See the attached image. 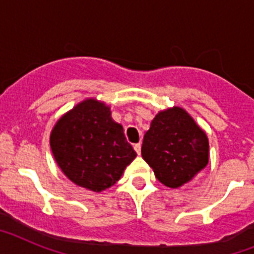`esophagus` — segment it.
<instances>
[{"label": "esophagus", "instance_id": "34e87169", "mask_svg": "<svg viewBox=\"0 0 254 254\" xmlns=\"http://www.w3.org/2000/svg\"><path fill=\"white\" fill-rule=\"evenodd\" d=\"M133 149H134V151H136L138 155H140L141 154V143H136V145H134V146H133Z\"/></svg>", "mask_w": 254, "mask_h": 254}]
</instances>
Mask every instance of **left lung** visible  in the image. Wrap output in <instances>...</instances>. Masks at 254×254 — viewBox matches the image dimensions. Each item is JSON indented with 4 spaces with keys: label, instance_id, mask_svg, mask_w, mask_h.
<instances>
[{
    "label": "left lung",
    "instance_id": "8db88e82",
    "mask_svg": "<svg viewBox=\"0 0 254 254\" xmlns=\"http://www.w3.org/2000/svg\"><path fill=\"white\" fill-rule=\"evenodd\" d=\"M141 154L159 182L178 188L207 165L208 140L183 108H168L151 121Z\"/></svg>",
    "mask_w": 254,
    "mask_h": 254
}]
</instances>
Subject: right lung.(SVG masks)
<instances>
[{
  "instance_id": "obj_1",
  "label": "right lung",
  "mask_w": 254,
  "mask_h": 254,
  "mask_svg": "<svg viewBox=\"0 0 254 254\" xmlns=\"http://www.w3.org/2000/svg\"><path fill=\"white\" fill-rule=\"evenodd\" d=\"M52 154L76 186L102 192L120 181L137 156L109 105L89 98L64 113L51 132Z\"/></svg>"
}]
</instances>
